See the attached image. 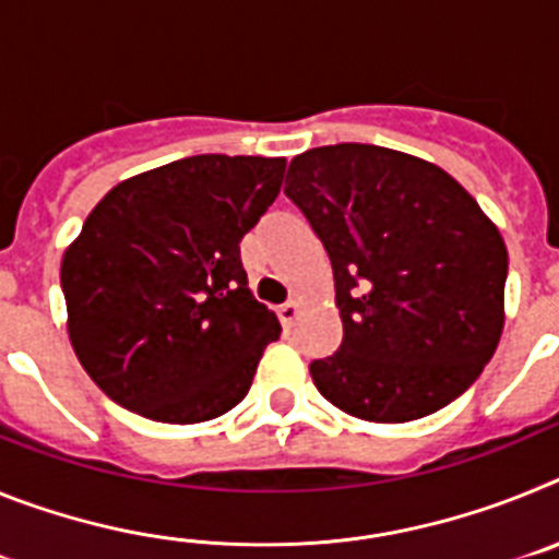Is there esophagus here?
Masks as SVG:
<instances>
[{
	"instance_id": "1",
	"label": "esophagus",
	"mask_w": 559,
	"mask_h": 559,
	"mask_svg": "<svg viewBox=\"0 0 559 559\" xmlns=\"http://www.w3.org/2000/svg\"><path fill=\"white\" fill-rule=\"evenodd\" d=\"M299 313H302V305L296 302V299H288V302L276 308V316H280V322H283L285 328H290V324L299 319Z\"/></svg>"
}]
</instances>
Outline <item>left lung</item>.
Returning a JSON list of instances; mask_svg holds the SVG:
<instances>
[{
    "instance_id": "obj_1",
    "label": "left lung",
    "mask_w": 559,
    "mask_h": 559,
    "mask_svg": "<svg viewBox=\"0 0 559 559\" xmlns=\"http://www.w3.org/2000/svg\"><path fill=\"white\" fill-rule=\"evenodd\" d=\"M285 195L333 265L341 347L316 389L367 423H412L481 374L503 330L507 246L433 162L341 142L290 159Z\"/></svg>"
}]
</instances>
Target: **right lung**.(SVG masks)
I'll return each instance as SVG.
<instances>
[{"mask_svg": "<svg viewBox=\"0 0 559 559\" xmlns=\"http://www.w3.org/2000/svg\"><path fill=\"white\" fill-rule=\"evenodd\" d=\"M283 156L201 153L131 176L61 260L81 367L128 412L206 423L246 397L280 322L254 302L240 240L274 204Z\"/></svg>", "mask_w": 559, "mask_h": 559, "instance_id": "right-lung-1", "label": "right lung"}]
</instances>
